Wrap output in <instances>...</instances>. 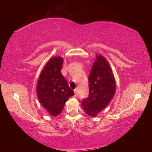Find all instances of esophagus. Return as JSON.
Segmentation results:
<instances>
[{
  "label": "esophagus",
  "mask_w": 152,
  "mask_h": 152,
  "mask_svg": "<svg viewBox=\"0 0 152 152\" xmlns=\"http://www.w3.org/2000/svg\"><path fill=\"white\" fill-rule=\"evenodd\" d=\"M74 96H78V90H77L76 88L74 90Z\"/></svg>",
  "instance_id": "esophagus-1"
}]
</instances>
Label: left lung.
Listing matches in <instances>:
<instances>
[{
	"label": "left lung",
	"instance_id": "8db88e82",
	"mask_svg": "<svg viewBox=\"0 0 152 152\" xmlns=\"http://www.w3.org/2000/svg\"><path fill=\"white\" fill-rule=\"evenodd\" d=\"M89 96L82 101L84 110L95 117L106 107L114 96L116 84L107 60L97 54L88 76Z\"/></svg>",
	"mask_w": 152,
	"mask_h": 152
}]
</instances>
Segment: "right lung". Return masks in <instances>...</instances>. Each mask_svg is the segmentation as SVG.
<instances>
[{
  "label": "right lung",
  "instance_id": "add662e5",
  "mask_svg": "<svg viewBox=\"0 0 152 152\" xmlns=\"http://www.w3.org/2000/svg\"><path fill=\"white\" fill-rule=\"evenodd\" d=\"M62 65L63 59L60 56L51 58L43 69L37 84L40 103L53 117L61 113L66 102L74 95L61 74Z\"/></svg>",
  "mask_w": 152,
  "mask_h": 152
}]
</instances>
